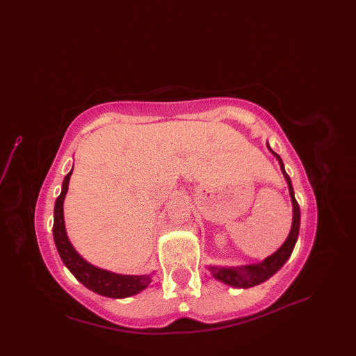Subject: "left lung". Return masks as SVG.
Wrapping results in <instances>:
<instances>
[{
  "label": "left lung",
  "instance_id": "left-lung-1",
  "mask_svg": "<svg viewBox=\"0 0 356 356\" xmlns=\"http://www.w3.org/2000/svg\"><path fill=\"white\" fill-rule=\"evenodd\" d=\"M270 152L275 156V159L280 163V168L286 177V181L289 184V191H290V197H291V203H293V223H291V229L290 234L287 236V239L284 241V244L280 247L273 255L267 257L263 263L259 264H251V266H242V267H216V266H211L209 270L212 273V275L219 280V282L225 283L231 287L235 289H248V287H254L257 284L264 283L266 280H268L271 275H274L280 268H282L286 261L290 258L296 241L298 236V229H300V208H298V203L294 197V191H293V184L291 180L289 177V175L284 170V164L283 160L280 159V156L277 153H274L271 147L267 144Z\"/></svg>",
  "mask_w": 356,
  "mask_h": 356
}]
</instances>
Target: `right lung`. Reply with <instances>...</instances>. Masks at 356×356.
Instances as JSON below:
<instances>
[{
	"instance_id": "right-lung-1",
	"label": "right lung",
	"mask_w": 356,
	"mask_h": 356,
	"mask_svg": "<svg viewBox=\"0 0 356 356\" xmlns=\"http://www.w3.org/2000/svg\"><path fill=\"white\" fill-rule=\"evenodd\" d=\"M72 170L66 175L62 192L56 199L54 203V222H53V238L56 248L63 261V264L67 270L74 275V278L81 282L89 290L95 291L101 296L111 297V298H125L129 296H134L152 283V275H124L111 273L95 266L89 264L86 259H83L76 250L73 248L70 241L66 235L65 228V218H63V202L67 193V186L72 176Z\"/></svg>"
}]
</instances>
